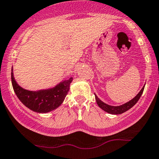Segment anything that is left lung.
Listing matches in <instances>:
<instances>
[{"label": "left lung", "instance_id": "8db88e82", "mask_svg": "<svg viewBox=\"0 0 159 159\" xmlns=\"http://www.w3.org/2000/svg\"><path fill=\"white\" fill-rule=\"evenodd\" d=\"M143 89H144V86L142 88V89L140 91V92L139 93V94L136 95V96L133 99H132V100H131L130 101H129L127 102H126V103L123 104V105L118 106H114L108 105V104H106V103H105V102L101 101V100H100V99L98 98V96L94 94L95 100H96L97 103H98L99 107L101 108L103 111H106V112H108L109 114H111V115H120V114L124 113V112H125V111H127V110L130 109L132 106H133L134 105H135L136 102L139 101L140 98H141V94H142V93L143 91Z\"/></svg>", "mask_w": 159, "mask_h": 159}]
</instances>
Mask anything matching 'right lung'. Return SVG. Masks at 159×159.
<instances>
[{
    "label": "right lung",
    "instance_id": "right-lung-1",
    "mask_svg": "<svg viewBox=\"0 0 159 159\" xmlns=\"http://www.w3.org/2000/svg\"><path fill=\"white\" fill-rule=\"evenodd\" d=\"M11 80L15 93L24 106L35 112L47 113L56 109L62 103L70 89L73 78L61 82L52 89L37 91L26 90L19 86L15 80L12 69Z\"/></svg>",
    "mask_w": 159,
    "mask_h": 159
}]
</instances>
